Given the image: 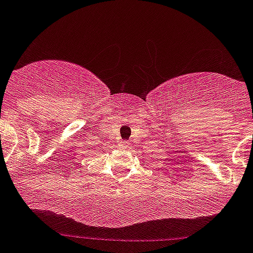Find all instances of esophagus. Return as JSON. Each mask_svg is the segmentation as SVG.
<instances>
[{"label": "esophagus", "instance_id": "esophagus-1", "mask_svg": "<svg viewBox=\"0 0 253 253\" xmlns=\"http://www.w3.org/2000/svg\"><path fill=\"white\" fill-rule=\"evenodd\" d=\"M121 148H127V141L121 142Z\"/></svg>", "mask_w": 253, "mask_h": 253}]
</instances>
